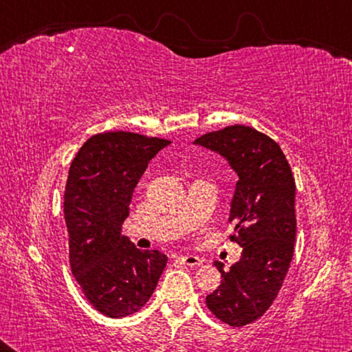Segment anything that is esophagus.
I'll return each mask as SVG.
<instances>
[{"label": "esophagus", "instance_id": "34e87169", "mask_svg": "<svg viewBox=\"0 0 352 352\" xmlns=\"http://www.w3.org/2000/svg\"><path fill=\"white\" fill-rule=\"evenodd\" d=\"M180 259L184 265H190V267H199L201 265V259L199 256H192V254H186V256H180Z\"/></svg>", "mask_w": 352, "mask_h": 352}]
</instances>
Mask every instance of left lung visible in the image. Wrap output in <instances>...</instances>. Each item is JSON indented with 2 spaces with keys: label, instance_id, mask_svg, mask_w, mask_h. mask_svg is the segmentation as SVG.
Returning <instances> with one entry per match:
<instances>
[{
  "label": "left lung",
  "instance_id": "8db88e82",
  "mask_svg": "<svg viewBox=\"0 0 352 352\" xmlns=\"http://www.w3.org/2000/svg\"><path fill=\"white\" fill-rule=\"evenodd\" d=\"M194 144L219 153L239 177L228 222L242 256L230 272L214 262L222 283L206 296V306L223 323L245 326L272 306L289 272L296 236L295 180L281 147L252 127H225Z\"/></svg>",
  "mask_w": 352,
  "mask_h": 352
}]
</instances>
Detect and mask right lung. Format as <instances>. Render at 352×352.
<instances>
[{
	"label": "right lung",
	"mask_w": 352,
	"mask_h": 352,
	"mask_svg": "<svg viewBox=\"0 0 352 352\" xmlns=\"http://www.w3.org/2000/svg\"><path fill=\"white\" fill-rule=\"evenodd\" d=\"M170 141L107 132L83 142L65 188L69 262L90 305L110 318L138 312L168 262L158 250H140L122 234L133 190L147 164Z\"/></svg>",
	"instance_id": "1"
}]
</instances>
